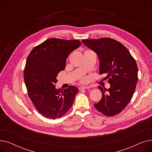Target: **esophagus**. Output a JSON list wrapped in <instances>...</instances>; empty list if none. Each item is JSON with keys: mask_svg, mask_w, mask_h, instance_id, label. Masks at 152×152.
I'll return each mask as SVG.
<instances>
[{"mask_svg": "<svg viewBox=\"0 0 152 152\" xmlns=\"http://www.w3.org/2000/svg\"><path fill=\"white\" fill-rule=\"evenodd\" d=\"M90 88L89 86H81L80 87H79V90L81 91L82 89H88Z\"/></svg>", "mask_w": 152, "mask_h": 152, "instance_id": "34e87169", "label": "esophagus"}]
</instances>
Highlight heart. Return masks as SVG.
<instances>
[{
    "mask_svg": "<svg viewBox=\"0 0 152 152\" xmlns=\"http://www.w3.org/2000/svg\"><path fill=\"white\" fill-rule=\"evenodd\" d=\"M82 81H83V82H85V81H86V79H85V78H83V79H82Z\"/></svg>",
    "mask_w": 152,
    "mask_h": 152,
    "instance_id": "b5f03b06",
    "label": "heart"
}]
</instances>
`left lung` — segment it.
I'll list each match as a JSON object with an SVG mask.
<instances>
[{
	"instance_id": "1",
	"label": "left lung",
	"mask_w": 152,
	"mask_h": 152,
	"mask_svg": "<svg viewBox=\"0 0 152 152\" xmlns=\"http://www.w3.org/2000/svg\"><path fill=\"white\" fill-rule=\"evenodd\" d=\"M82 42L97 54L99 73L105 74L110 84L108 89L99 86L102 97L94 107L105 116H115L126 108L133 96L138 81L136 61L124 45L111 38L83 39Z\"/></svg>"
}]
</instances>
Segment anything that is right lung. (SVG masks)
<instances>
[{
    "label": "right lung",
    "mask_w": 152,
    "mask_h": 152,
    "mask_svg": "<svg viewBox=\"0 0 152 152\" xmlns=\"http://www.w3.org/2000/svg\"><path fill=\"white\" fill-rule=\"evenodd\" d=\"M81 44L78 40L51 38L36 46L28 55L24 69L28 94L38 112L47 118H60L73 105L77 87L70 86L62 91L55 86L69 54Z\"/></svg>",
    "instance_id": "obj_1"
}]
</instances>
